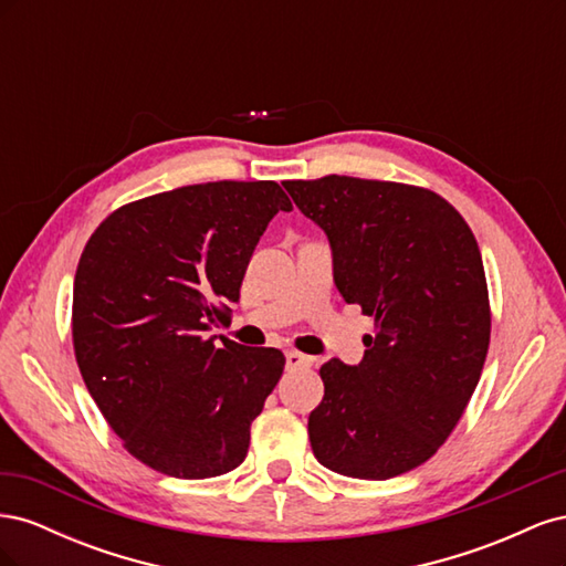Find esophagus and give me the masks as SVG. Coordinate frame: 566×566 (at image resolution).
<instances>
[{"label":"esophagus","instance_id":"obj_1","mask_svg":"<svg viewBox=\"0 0 566 566\" xmlns=\"http://www.w3.org/2000/svg\"><path fill=\"white\" fill-rule=\"evenodd\" d=\"M314 364L312 356H306L302 352H285V366L290 370H297V368H310Z\"/></svg>","mask_w":566,"mask_h":566}]
</instances>
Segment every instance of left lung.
Masks as SVG:
<instances>
[{
    "label": "left lung",
    "instance_id": "1",
    "mask_svg": "<svg viewBox=\"0 0 566 566\" xmlns=\"http://www.w3.org/2000/svg\"><path fill=\"white\" fill-rule=\"evenodd\" d=\"M325 231L339 295L375 318L358 366H321L310 441L323 468L389 479L430 460L482 375L491 306L468 221L430 188L328 175L283 181Z\"/></svg>",
    "mask_w": 566,
    "mask_h": 566
}]
</instances>
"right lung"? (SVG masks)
<instances>
[{
  "mask_svg": "<svg viewBox=\"0 0 566 566\" xmlns=\"http://www.w3.org/2000/svg\"><path fill=\"white\" fill-rule=\"evenodd\" d=\"M279 210L276 181H210L111 212L80 256L73 347L92 399L144 465L208 479L241 465L283 352L208 337Z\"/></svg>",
  "mask_w": 566,
  "mask_h": 566,
  "instance_id": "add662e5",
  "label": "right lung"
}]
</instances>
